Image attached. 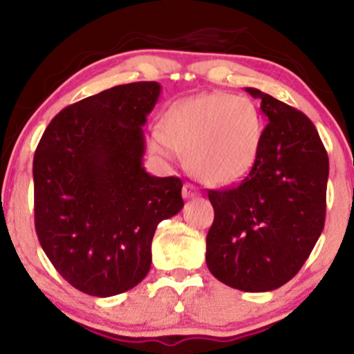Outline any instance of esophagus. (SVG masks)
Wrapping results in <instances>:
<instances>
[{
  "mask_svg": "<svg viewBox=\"0 0 354 354\" xmlns=\"http://www.w3.org/2000/svg\"><path fill=\"white\" fill-rule=\"evenodd\" d=\"M200 196V191H198V188H194L191 183H185V186H183V198L185 200H191V198H196Z\"/></svg>",
  "mask_w": 354,
  "mask_h": 354,
  "instance_id": "esophagus-1",
  "label": "esophagus"
}]
</instances>
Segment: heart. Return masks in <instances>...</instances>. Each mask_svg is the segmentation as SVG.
<instances>
[{"label": "heart", "mask_w": 354, "mask_h": 354, "mask_svg": "<svg viewBox=\"0 0 354 354\" xmlns=\"http://www.w3.org/2000/svg\"><path fill=\"white\" fill-rule=\"evenodd\" d=\"M263 140V120L246 96L205 93L183 100L153 128L148 146L165 160L186 154L188 169L211 186L241 180L253 168Z\"/></svg>", "instance_id": "heart-1"}]
</instances>
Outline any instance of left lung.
Instances as JSON below:
<instances>
[{"mask_svg":"<svg viewBox=\"0 0 354 354\" xmlns=\"http://www.w3.org/2000/svg\"><path fill=\"white\" fill-rule=\"evenodd\" d=\"M270 123L256 163L238 186L209 191L214 221L206 265L214 278L248 293L290 281L324 228L328 154L310 118L256 88Z\"/></svg>","mask_w":354,"mask_h":354,"instance_id":"1","label":"left lung"}]
</instances>
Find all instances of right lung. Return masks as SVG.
Masks as SVG:
<instances>
[{"mask_svg":"<svg viewBox=\"0 0 354 354\" xmlns=\"http://www.w3.org/2000/svg\"><path fill=\"white\" fill-rule=\"evenodd\" d=\"M160 93V83L141 81L81 100L53 118L36 148L39 245L86 295L108 298L143 281L156 226L185 206L180 178L143 166V126Z\"/></svg>","mask_w":354,"mask_h":354,"instance_id":"add662e5","label":"right lung"}]
</instances>
